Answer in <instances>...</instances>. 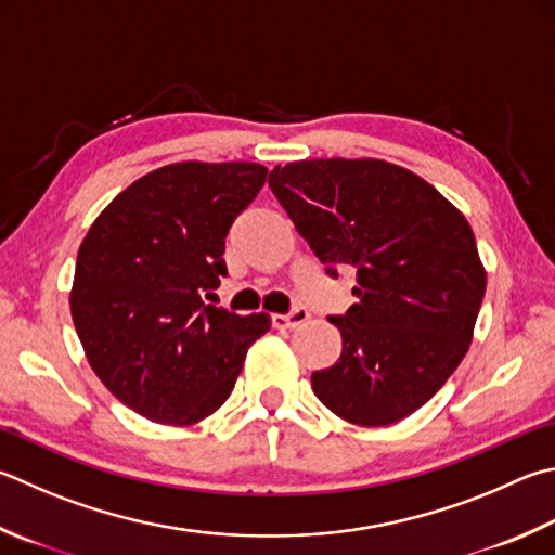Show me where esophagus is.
Returning <instances> with one entry per match:
<instances>
[{
	"label": "esophagus",
	"instance_id": "obj_1",
	"mask_svg": "<svg viewBox=\"0 0 555 555\" xmlns=\"http://www.w3.org/2000/svg\"><path fill=\"white\" fill-rule=\"evenodd\" d=\"M308 310L306 308H296L294 312H288V315H271V322H274L276 330H294L298 325H304L308 322Z\"/></svg>",
	"mask_w": 555,
	"mask_h": 555
}]
</instances>
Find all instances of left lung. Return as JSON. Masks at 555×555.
Segmentation results:
<instances>
[{"mask_svg":"<svg viewBox=\"0 0 555 555\" xmlns=\"http://www.w3.org/2000/svg\"><path fill=\"white\" fill-rule=\"evenodd\" d=\"M269 186L322 264L354 267L359 304L330 318L341 354L310 376L359 427L400 422L466 357L486 267L466 216L410 169L376 157L276 165Z\"/></svg>","mask_w":555,"mask_h":555,"instance_id":"8db88e82","label":"left lung"}]
</instances>
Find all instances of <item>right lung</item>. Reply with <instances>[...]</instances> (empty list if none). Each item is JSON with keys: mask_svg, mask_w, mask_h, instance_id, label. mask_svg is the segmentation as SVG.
I'll use <instances>...</instances> for the list:
<instances>
[{"mask_svg": "<svg viewBox=\"0 0 555 555\" xmlns=\"http://www.w3.org/2000/svg\"><path fill=\"white\" fill-rule=\"evenodd\" d=\"M269 169L172 163L135 179L96 216L77 251L69 310L89 366L157 425L186 427L223 405L267 312L206 306L225 276V235Z\"/></svg>", "mask_w": 555, "mask_h": 555, "instance_id": "add662e5", "label": "right lung"}]
</instances>
